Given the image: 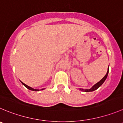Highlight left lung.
Masks as SVG:
<instances>
[{
	"instance_id": "left-lung-1",
	"label": "left lung",
	"mask_w": 123,
	"mask_h": 123,
	"mask_svg": "<svg viewBox=\"0 0 123 123\" xmlns=\"http://www.w3.org/2000/svg\"><path fill=\"white\" fill-rule=\"evenodd\" d=\"M108 73H109V68H108V70H107V73H106V75H105V77H104L102 79H101V80L99 81V82H98L97 83H96L94 86H92V88L89 89H80V90H81V91H85V92H92V91H95V90L97 89L100 86H101V85H102V84L105 82V81L106 80V78H107V77Z\"/></svg>"
}]
</instances>
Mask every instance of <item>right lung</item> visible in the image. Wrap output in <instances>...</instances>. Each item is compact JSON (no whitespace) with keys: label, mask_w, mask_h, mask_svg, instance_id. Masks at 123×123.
Segmentation results:
<instances>
[{"label":"right lung","mask_w":123,"mask_h":123,"mask_svg":"<svg viewBox=\"0 0 123 123\" xmlns=\"http://www.w3.org/2000/svg\"><path fill=\"white\" fill-rule=\"evenodd\" d=\"M21 82H22V81H21ZM22 83L23 84V85H24V86H25V87H26V88H28V89H30V90H31V91H39V90H38V89H33V88H32V87H30V86H28V85H25V83H23V82H22ZM42 90H43V89H42Z\"/></svg>","instance_id":"right-lung-1"}]
</instances>
